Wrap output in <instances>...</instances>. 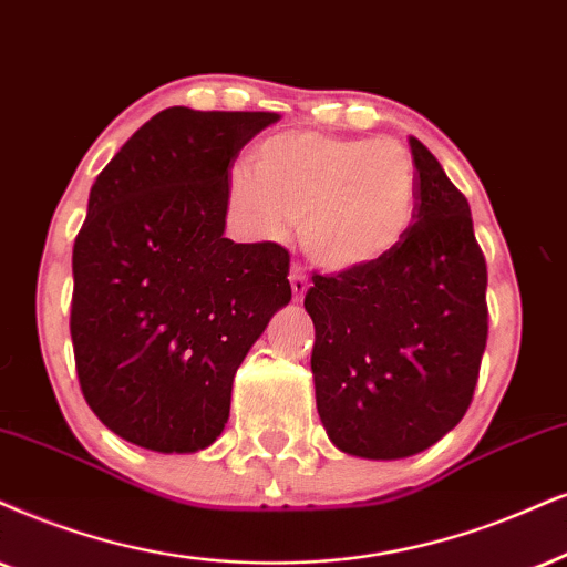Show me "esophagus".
Instances as JSON below:
<instances>
[{"label": "esophagus", "instance_id": "34e87169", "mask_svg": "<svg viewBox=\"0 0 567 567\" xmlns=\"http://www.w3.org/2000/svg\"><path fill=\"white\" fill-rule=\"evenodd\" d=\"M290 288H292V298L296 300H303L308 288H311V285H308V277L303 275V269L300 267L290 269Z\"/></svg>", "mask_w": 567, "mask_h": 567}]
</instances>
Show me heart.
Listing matches in <instances>:
<instances>
[{"mask_svg":"<svg viewBox=\"0 0 567 567\" xmlns=\"http://www.w3.org/2000/svg\"><path fill=\"white\" fill-rule=\"evenodd\" d=\"M227 177V204L256 238H279L298 219L306 259L329 275L384 261L419 212L413 154L392 138L288 131L261 141Z\"/></svg>","mask_w":567,"mask_h":567,"instance_id":"1","label":"heart"}]
</instances>
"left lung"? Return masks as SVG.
Returning <instances> with one entry per match:
<instances>
[{
  "label": "left lung",
  "instance_id": "1",
  "mask_svg": "<svg viewBox=\"0 0 567 567\" xmlns=\"http://www.w3.org/2000/svg\"><path fill=\"white\" fill-rule=\"evenodd\" d=\"M419 212L374 267L313 277L306 311L317 411L340 453H424L468 411L486 348V261L471 206L419 138Z\"/></svg>",
  "mask_w": 567,
  "mask_h": 567
}]
</instances>
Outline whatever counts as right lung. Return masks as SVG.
Returning <instances> with one entry per match:
<instances>
[{
	"label": "right lung",
	"instance_id": "1",
	"mask_svg": "<svg viewBox=\"0 0 567 567\" xmlns=\"http://www.w3.org/2000/svg\"><path fill=\"white\" fill-rule=\"evenodd\" d=\"M277 120L169 106L93 183L70 334L85 403L125 442L164 455L217 442L243 358L290 303L288 250L225 238L233 162Z\"/></svg>",
	"mask_w": 567,
	"mask_h": 567
}]
</instances>
